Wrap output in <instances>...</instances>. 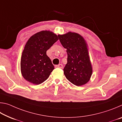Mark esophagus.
Instances as JSON below:
<instances>
[{
    "instance_id": "34e87169",
    "label": "esophagus",
    "mask_w": 122,
    "mask_h": 122,
    "mask_svg": "<svg viewBox=\"0 0 122 122\" xmlns=\"http://www.w3.org/2000/svg\"><path fill=\"white\" fill-rule=\"evenodd\" d=\"M55 67L56 68H63V65L62 64H59L58 65L55 66Z\"/></svg>"
}]
</instances>
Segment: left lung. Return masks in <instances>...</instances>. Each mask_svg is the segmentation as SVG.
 Masks as SVG:
<instances>
[{"label":"left lung","instance_id":"obj_1","mask_svg":"<svg viewBox=\"0 0 122 122\" xmlns=\"http://www.w3.org/2000/svg\"><path fill=\"white\" fill-rule=\"evenodd\" d=\"M58 37L62 46L67 49V63L63 69L66 77L76 86L85 84L89 81L92 71L85 40L80 34L72 32Z\"/></svg>","mask_w":122,"mask_h":122}]
</instances>
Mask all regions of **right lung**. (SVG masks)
Instances as JSON below:
<instances>
[{"label":"right lung","mask_w":122,"mask_h":122,"mask_svg":"<svg viewBox=\"0 0 122 122\" xmlns=\"http://www.w3.org/2000/svg\"><path fill=\"white\" fill-rule=\"evenodd\" d=\"M58 39L56 34L49 30L37 33L29 39L22 51L20 63L25 79L33 84H40L48 78L54 67L46 51Z\"/></svg>","instance_id":"add662e5"}]
</instances>
